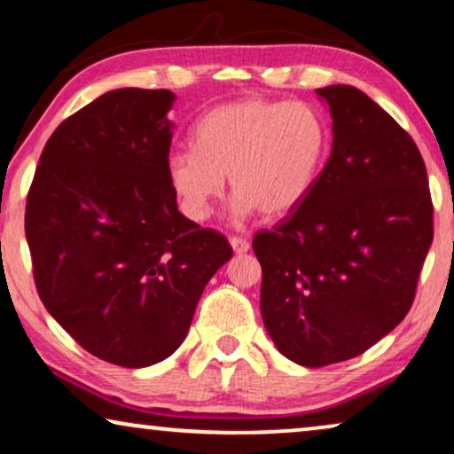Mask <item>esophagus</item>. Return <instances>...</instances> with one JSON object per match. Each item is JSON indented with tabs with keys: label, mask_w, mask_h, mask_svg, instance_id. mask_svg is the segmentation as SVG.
<instances>
[{
	"label": "esophagus",
	"mask_w": 454,
	"mask_h": 454,
	"mask_svg": "<svg viewBox=\"0 0 454 454\" xmlns=\"http://www.w3.org/2000/svg\"><path fill=\"white\" fill-rule=\"evenodd\" d=\"M229 244H231L235 254H246L247 250H250V241L244 238H229Z\"/></svg>",
	"instance_id": "1"
}]
</instances>
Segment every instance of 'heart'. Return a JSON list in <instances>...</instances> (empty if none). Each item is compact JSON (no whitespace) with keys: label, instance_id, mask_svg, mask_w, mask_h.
<instances>
[{"label":"heart","instance_id":"b5f03b06","mask_svg":"<svg viewBox=\"0 0 454 454\" xmlns=\"http://www.w3.org/2000/svg\"><path fill=\"white\" fill-rule=\"evenodd\" d=\"M331 151L325 117L306 103L246 98L210 109L194 128V146L167 160L179 208L208 219L213 204L233 190L235 216L260 210L269 219L294 213L318 182Z\"/></svg>","mask_w":454,"mask_h":454}]
</instances>
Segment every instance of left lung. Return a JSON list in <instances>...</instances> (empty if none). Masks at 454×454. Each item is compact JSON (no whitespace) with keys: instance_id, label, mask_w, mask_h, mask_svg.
I'll list each match as a JSON object with an SVG mask.
<instances>
[{"instance_id":"1","label":"left lung","mask_w":454,"mask_h":454,"mask_svg":"<svg viewBox=\"0 0 454 454\" xmlns=\"http://www.w3.org/2000/svg\"><path fill=\"white\" fill-rule=\"evenodd\" d=\"M316 95L333 117L331 157L301 207L252 241L266 333L306 368L362 356L405 318L434 238L411 136L356 86Z\"/></svg>"}]
</instances>
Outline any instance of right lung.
Returning <instances> with one entry per match:
<instances>
[{
  "label": "right lung",
  "mask_w": 454,
  "mask_h": 454,
  "mask_svg": "<svg viewBox=\"0 0 454 454\" xmlns=\"http://www.w3.org/2000/svg\"><path fill=\"white\" fill-rule=\"evenodd\" d=\"M171 90L117 89L61 123L27 200V241L47 312L123 368L184 343L207 283L233 256L177 210L167 179Z\"/></svg>",
  "instance_id": "add662e5"
}]
</instances>
